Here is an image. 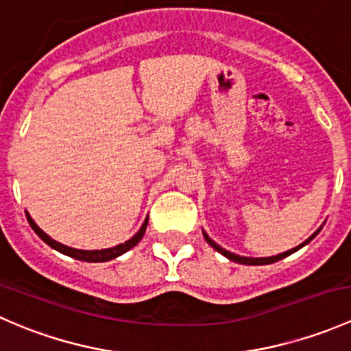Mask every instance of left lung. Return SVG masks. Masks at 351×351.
<instances>
[{"label":"left lung","mask_w":351,"mask_h":351,"mask_svg":"<svg viewBox=\"0 0 351 351\" xmlns=\"http://www.w3.org/2000/svg\"><path fill=\"white\" fill-rule=\"evenodd\" d=\"M323 226H324V224H323ZM323 226H321V228L317 229V231L314 232V234L311 236V238H307L306 241H304V243H300L299 246L292 247V250L285 251V253H280V254H277V256H267V258H250V256H239V254H234V253H231V251H228V250H224V247H222V246H219V244L215 243V241H212V239L208 238V236H207V232H205L204 229H202V234H204L205 241H207L208 244H210V246L214 247L215 251H219V253H221V254H224V256L228 258V260H231V261H236V263H241V265H270V263H275V261H278V260H284L285 256H289V254L295 253V251H299L300 247H302V246H306V244H309L311 241H313L314 238H316L317 234H319V231H321V229H323Z\"/></svg>","instance_id":"left-lung-1"}]
</instances>
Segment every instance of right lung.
Wrapping results in <instances>:
<instances>
[{
    "instance_id": "right-lung-1",
    "label": "right lung",
    "mask_w": 351,
    "mask_h": 351,
    "mask_svg": "<svg viewBox=\"0 0 351 351\" xmlns=\"http://www.w3.org/2000/svg\"><path fill=\"white\" fill-rule=\"evenodd\" d=\"M25 214H27L30 228L34 229V231L37 232L38 238H40L44 243H47L52 250L59 251V253H62V254H67V256L74 258V260L88 261V263H104V261L113 260V258L120 256V254H123V253H127L129 250H132V247L136 246L141 239H143L144 232H146V228H147V221H149V217H146V221L143 222V226H141L139 231H137L136 234H134L132 238L125 243H120L113 247H107V250H76V247H69V246H66V244L58 243L56 239H52L51 236L45 234V232L42 231L37 224H35V221L30 217V214H28V212H25Z\"/></svg>"
}]
</instances>
